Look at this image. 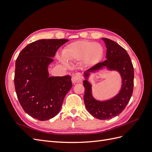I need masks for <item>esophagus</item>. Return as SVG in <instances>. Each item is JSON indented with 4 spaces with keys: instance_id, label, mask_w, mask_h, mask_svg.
<instances>
[{
    "instance_id": "1",
    "label": "esophagus",
    "mask_w": 152,
    "mask_h": 152,
    "mask_svg": "<svg viewBox=\"0 0 152 152\" xmlns=\"http://www.w3.org/2000/svg\"><path fill=\"white\" fill-rule=\"evenodd\" d=\"M72 81L73 84H77V83H80L82 81V75L80 74L79 73H76L73 74L72 78Z\"/></svg>"
}]
</instances>
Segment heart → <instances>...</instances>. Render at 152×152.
Here are the masks:
<instances>
[{
  "mask_svg": "<svg viewBox=\"0 0 152 152\" xmlns=\"http://www.w3.org/2000/svg\"><path fill=\"white\" fill-rule=\"evenodd\" d=\"M103 54L101 45L89 41H77L68 45L63 51V56L66 59H82L87 65L97 63Z\"/></svg>",
  "mask_w": 152,
  "mask_h": 152,
  "instance_id": "b5f03b06",
  "label": "heart"
}]
</instances>
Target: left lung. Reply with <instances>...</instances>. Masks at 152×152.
I'll list each match as a JSON object with an SVG mask.
<instances>
[{
  "label": "left lung",
  "mask_w": 152,
  "mask_h": 152,
  "mask_svg": "<svg viewBox=\"0 0 152 152\" xmlns=\"http://www.w3.org/2000/svg\"><path fill=\"white\" fill-rule=\"evenodd\" d=\"M107 47V60L98 63L85 72L87 79L89 72L100 70L107 66L110 70L118 71L122 79L121 90L112 99L99 102L91 94V85L87 80L84 81L85 93L84 101L86 109L92 115L100 120L112 118L120 114L125 109L131 98L134 87V68L129 55L125 49L114 41L103 38Z\"/></svg>",
  "instance_id": "1"
}]
</instances>
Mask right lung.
<instances>
[{"instance_id":"1","label":"right lung","mask_w":152,"mask_h":152,"mask_svg":"<svg viewBox=\"0 0 152 152\" xmlns=\"http://www.w3.org/2000/svg\"><path fill=\"white\" fill-rule=\"evenodd\" d=\"M68 39H42L27 45L16 60L15 86L24 111L40 121L49 120L61 110L72 86L71 77H49L48 67L57 50Z\"/></svg>"}]
</instances>
